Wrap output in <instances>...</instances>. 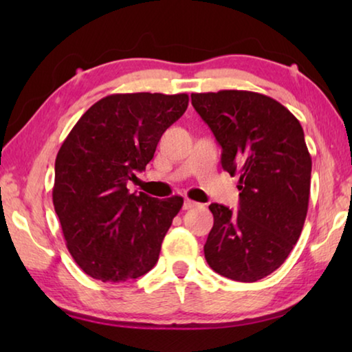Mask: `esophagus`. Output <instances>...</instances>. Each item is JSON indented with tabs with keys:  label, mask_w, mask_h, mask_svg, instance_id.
Masks as SVG:
<instances>
[{
	"label": "esophagus",
	"mask_w": 352,
	"mask_h": 352,
	"mask_svg": "<svg viewBox=\"0 0 352 352\" xmlns=\"http://www.w3.org/2000/svg\"><path fill=\"white\" fill-rule=\"evenodd\" d=\"M195 206H199V204H195V201L189 200V199L183 201V210H190V208H195Z\"/></svg>",
	"instance_id": "esophagus-1"
}]
</instances>
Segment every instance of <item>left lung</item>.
I'll list each match as a JSON object with an SVG mask.
<instances>
[{"label": "left lung", "mask_w": 352, "mask_h": 352, "mask_svg": "<svg viewBox=\"0 0 352 352\" xmlns=\"http://www.w3.org/2000/svg\"><path fill=\"white\" fill-rule=\"evenodd\" d=\"M190 100L222 146V168L239 175V211L210 205L206 262L225 278L254 283L283 265L305 226L312 170L305 132L261 93H192Z\"/></svg>", "instance_id": "obj_1"}]
</instances>
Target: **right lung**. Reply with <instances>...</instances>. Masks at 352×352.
<instances>
[{
  "instance_id": "right-lung-1",
  "label": "right lung",
  "mask_w": 352,
  "mask_h": 352,
  "mask_svg": "<svg viewBox=\"0 0 352 352\" xmlns=\"http://www.w3.org/2000/svg\"><path fill=\"white\" fill-rule=\"evenodd\" d=\"M189 96L119 93L91 105L56 158L52 204L68 252L102 283L140 278L157 264L183 199L130 194L166 129L188 109Z\"/></svg>"
}]
</instances>
